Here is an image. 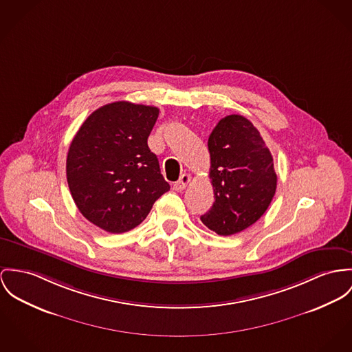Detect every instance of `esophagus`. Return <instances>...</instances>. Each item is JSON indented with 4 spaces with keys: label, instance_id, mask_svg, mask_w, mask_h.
<instances>
[{
    "label": "esophagus",
    "instance_id": "34e87169",
    "mask_svg": "<svg viewBox=\"0 0 352 352\" xmlns=\"http://www.w3.org/2000/svg\"><path fill=\"white\" fill-rule=\"evenodd\" d=\"M190 179H191L190 174H182V175H181V178L174 184V189L178 190V191H182V190L186 189V186H188Z\"/></svg>",
    "mask_w": 352,
    "mask_h": 352
}]
</instances>
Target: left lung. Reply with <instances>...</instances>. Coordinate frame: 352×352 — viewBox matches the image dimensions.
<instances>
[{
    "instance_id": "8db88e82",
    "label": "left lung",
    "mask_w": 352,
    "mask_h": 352,
    "mask_svg": "<svg viewBox=\"0 0 352 352\" xmlns=\"http://www.w3.org/2000/svg\"><path fill=\"white\" fill-rule=\"evenodd\" d=\"M214 204L201 221L219 236L243 232L263 216L277 186L270 148L250 120L229 115L209 136Z\"/></svg>"
}]
</instances>
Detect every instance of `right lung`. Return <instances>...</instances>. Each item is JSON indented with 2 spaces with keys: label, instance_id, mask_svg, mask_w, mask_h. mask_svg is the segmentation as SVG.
<instances>
[{
  "label": "right lung",
  "instance_id": "obj_1",
  "mask_svg": "<svg viewBox=\"0 0 352 352\" xmlns=\"http://www.w3.org/2000/svg\"><path fill=\"white\" fill-rule=\"evenodd\" d=\"M158 115L153 106L109 103L94 111L72 139L71 195L81 214L109 233L134 229L170 190L147 144Z\"/></svg>",
  "mask_w": 352,
  "mask_h": 352
}]
</instances>
